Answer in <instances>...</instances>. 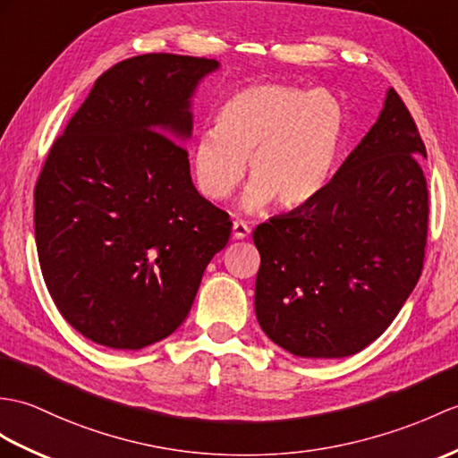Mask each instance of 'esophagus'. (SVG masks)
I'll list each match as a JSON object with an SVG mask.
<instances>
[{
	"label": "esophagus",
	"instance_id": "1",
	"mask_svg": "<svg viewBox=\"0 0 458 458\" xmlns=\"http://www.w3.org/2000/svg\"><path fill=\"white\" fill-rule=\"evenodd\" d=\"M250 232H251V228H250L248 222H243V220H233V225H232V233H233V238H236V240H243V238H248V236H250Z\"/></svg>",
	"mask_w": 458,
	"mask_h": 458
}]
</instances>
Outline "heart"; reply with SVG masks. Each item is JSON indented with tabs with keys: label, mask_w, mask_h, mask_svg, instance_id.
<instances>
[{
	"label": "heart",
	"mask_w": 458,
	"mask_h": 458,
	"mask_svg": "<svg viewBox=\"0 0 458 458\" xmlns=\"http://www.w3.org/2000/svg\"><path fill=\"white\" fill-rule=\"evenodd\" d=\"M344 109L332 93L277 83L236 89L220 103L216 126L200 131L191 164L200 195L226 200L248 174L243 207L275 199L296 208L320 193L344 142Z\"/></svg>",
	"instance_id": "b5f03b06"
}]
</instances>
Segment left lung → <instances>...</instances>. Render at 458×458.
Masks as SVG:
<instances>
[{
  "instance_id": "8db88e82",
  "label": "left lung",
  "mask_w": 458,
  "mask_h": 458,
  "mask_svg": "<svg viewBox=\"0 0 458 458\" xmlns=\"http://www.w3.org/2000/svg\"><path fill=\"white\" fill-rule=\"evenodd\" d=\"M425 144L390 89L373 129L310 203L253 230L255 316L293 355H355L416 286L429 220Z\"/></svg>"
}]
</instances>
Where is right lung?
Instances as JSON below:
<instances>
[{
    "label": "right lung",
    "instance_id": "add662e5",
    "mask_svg": "<svg viewBox=\"0 0 458 458\" xmlns=\"http://www.w3.org/2000/svg\"><path fill=\"white\" fill-rule=\"evenodd\" d=\"M216 68L167 52L114 64L50 146L35 185L40 271L64 320L95 344L142 349L174 334L228 243V212L199 195L174 140Z\"/></svg>",
    "mask_w": 458,
    "mask_h": 458
}]
</instances>
